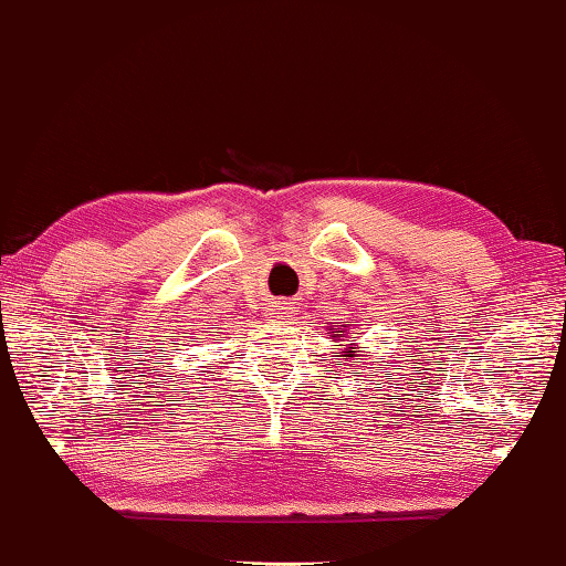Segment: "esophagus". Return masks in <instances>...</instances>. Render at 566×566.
Returning <instances> with one entry per match:
<instances>
[{
    "label": "esophagus",
    "instance_id": "1",
    "mask_svg": "<svg viewBox=\"0 0 566 566\" xmlns=\"http://www.w3.org/2000/svg\"><path fill=\"white\" fill-rule=\"evenodd\" d=\"M291 313H293L291 301H273L271 306H268L265 316H268V321H283V318H289Z\"/></svg>",
    "mask_w": 566,
    "mask_h": 566
}]
</instances>
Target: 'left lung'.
<instances>
[{
  "label": "left lung",
  "mask_w": 566,
  "mask_h": 566,
  "mask_svg": "<svg viewBox=\"0 0 566 566\" xmlns=\"http://www.w3.org/2000/svg\"><path fill=\"white\" fill-rule=\"evenodd\" d=\"M344 328H328V334L336 342V346H342L344 352H338V356H356V349H361L359 344H342V342H356V336H349V328H354V321H342Z\"/></svg>",
  "instance_id": "1"
}]
</instances>
